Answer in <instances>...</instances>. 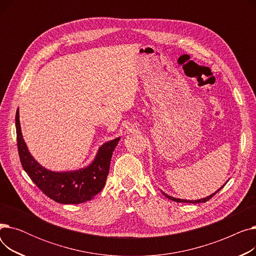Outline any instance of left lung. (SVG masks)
I'll return each mask as SVG.
<instances>
[{
	"label": "left lung",
	"instance_id": "1",
	"mask_svg": "<svg viewBox=\"0 0 256 256\" xmlns=\"http://www.w3.org/2000/svg\"><path fill=\"white\" fill-rule=\"evenodd\" d=\"M225 184H223L220 189L217 191V192H214V194H212V195H210V196H208V197H206V198H202V199H199V200H184V199H178V198H174V197H171V196H169V195H167V194H165V193H163L167 198H169L170 200H172V201H176V202H186V204H200V202H206V201H208L212 196H214L216 195L222 188L224 186Z\"/></svg>",
	"mask_w": 256,
	"mask_h": 256
}]
</instances>
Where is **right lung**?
<instances>
[{
  "mask_svg": "<svg viewBox=\"0 0 256 256\" xmlns=\"http://www.w3.org/2000/svg\"><path fill=\"white\" fill-rule=\"evenodd\" d=\"M18 150L24 170L48 197L64 204H78L92 199L104 186L111 158L120 138L104 143L93 163L72 172H52L40 166L30 154L22 136L18 109L16 115Z\"/></svg>",
  "mask_w": 256,
  "mask_h": 256,
  "instance_id": "right-lung-1",
  "label": "right lung"
}]
</instances>
